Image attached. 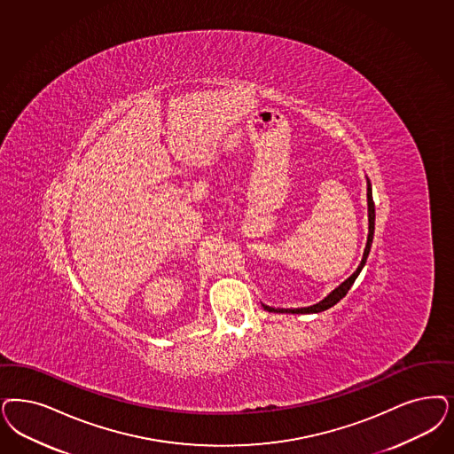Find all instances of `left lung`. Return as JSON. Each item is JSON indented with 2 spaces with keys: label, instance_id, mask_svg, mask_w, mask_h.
Instances as JSON below:
<instances>
[{
  "label": "left lung",
  "instance_id": "1",
  "mask_svg": "<svg viewBox=\"0 0 454 454\" xmlns=\"http://www.w3.org/2000/svg\"><path fill=\"white\" fill-rule=\"evenodd\" d=\"M367 206H369V235H367V243H365V250H364V256H362V262L357 266V270L345 280L342 285H339L333 292H330L327 297L324 298L322 301L315 303L312 307H303V309H273V307H268L263 305V309L268 312L277 313H318L327 310L330 307H333L337 301H340L342 298L347 295V292L350 290V286L356 282V278L359 277L362 268L367 262V256H369V251H371V245H372V239H374V224H375V207L374 201H372V186H371V181L367 179Z\"/></svg>",
  "mask_w": 454,
  "mask_h": 454
}]
</instances>
